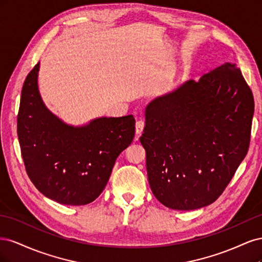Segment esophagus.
Listing matches in <instances>:
<instances>
[{
    "mask_svg": "<svg viewBox=\"0 0 262 262\" xmlns=\"http://www.w3.org/2000/svg\"><path fill=\"white\" fill-rule=\"evenodd\" d=\"M143 129H144V121L143 120H139L137 121L136 123V132L139 136V134H141L142 132H143Z\"/></svg>",
    "mask_w": 262,
    "mask_h": 262,
    "instance_id": "obj_1",
    "label": "esophagus"
}]
</instances>
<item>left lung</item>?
I'll list each match as a JSON object with an SVG mask.
<instances>
[{"instance_id":"obj_1","label":"left lung","mask_w":262,"mask_h":262,"mask_svg":"<svg viewBox=\"0 0 262 262\" xmlns=\"http://www.w3.org/2000/svg\"><path fill=\"white\" fill-rule=\"evenodd\" d=\"M253 110L250 87L231 63L150 101L140 141L156 199L181 211L215 201L248 152Z\"/></svg>"}]
</instances>
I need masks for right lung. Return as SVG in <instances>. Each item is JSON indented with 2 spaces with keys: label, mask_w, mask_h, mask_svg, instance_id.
Here are the masks:
<instances>
[{
  "label": "right lung",
  "mask_w": 262,
  "mask_h": 262,
  "mask_svg": "<svg viewBox=\"0 0 262 262\" xmlns=\"http://www.w3.org/2000/svg\"><path fill=\"white\" fill-rule=\"evenodd\" d=\"M39 63L23 85L17 136L24 165L35 187L49 199L84 205L97 199L117 157L134 138L132 115L97 118L83 126L63 122L40 97Z\"/></svg>",
  "instance_id": "obj_1"
}]
</instances>
